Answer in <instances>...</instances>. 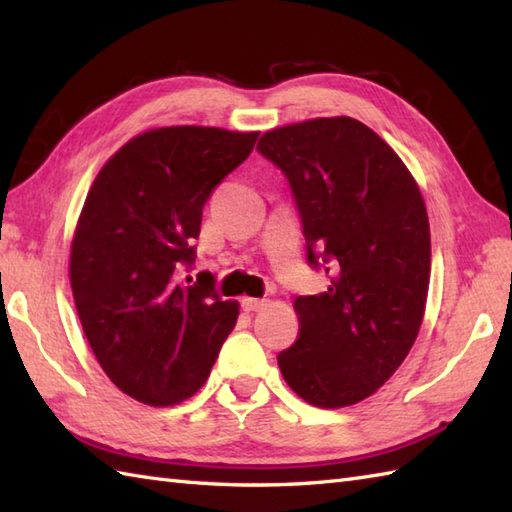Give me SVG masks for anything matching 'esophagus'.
Wrapping results in <instances>:
<instances>
[{
	"mask_svg": "<svg viewBox=\"0 0 512 512\" xmlns=\"http://www.w3.org/2000/svg\"><path fill=\"white\" fill-rule=\"evenodd\" d=\"M264 306H266L264 299H253V297H244L242 299V308L246 312H257V310H262Z\"/></svg>",
	"mask_w": 512,
	"mask_h": 512,
	"instance_id": "34e87169",
	"label": "esophagus"
}]
</instances>
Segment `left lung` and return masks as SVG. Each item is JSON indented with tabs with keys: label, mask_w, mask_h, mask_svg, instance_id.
I'll return each instance as SVG.
<instances>
[{
	"label": "left lung",
	"mask_w": 512,
	"mask_h": 512,
	"mask_svg": "<svg viewBox=\"0 0 512 512\" xmlns=\"http://www.w3.org/2000/svg\"><path fill=\"white\" fill-rule=\"evenodd\" d=\"M257 151L295 195L308 264L330 275L321 295L295 299L299 339L279 352V369L314 407L356 405L405 361L424 317L431 235L420 189L350 116L277 127Z\"/></svg>",
	"instance_id": "obj_1"
}]
</instances>
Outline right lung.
I'll list each match as a JSON object with an SVG mask.
<instances>
[{"mask_svg": "<svg viewBox=\"0 0 512 512\" xmlns=\"http://www.w3.org/2000/svg\"><path fill=\"white\" fill-rule=\"evenodd\" d=\"M257 136L151 129L105 162L85 198L70 253L76 312L107 378L145 405L191 398L235 328L237 301L220 299L211 273L187 286L182 270L195 262L204 202Z\"/></svg>", "mask_w": 512, "mask_h": 512, "instance_id": "obj_1", "label": "right lung"}]
</instances>
